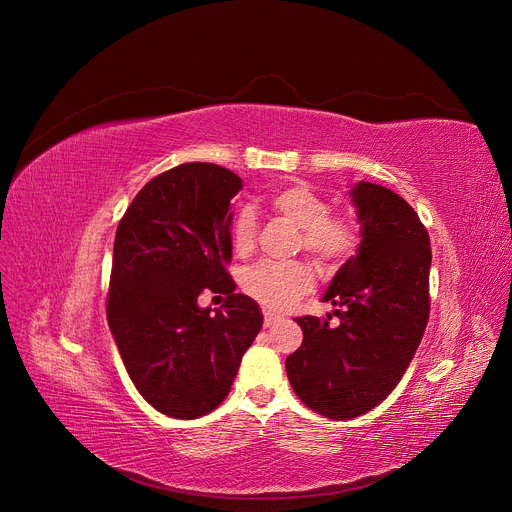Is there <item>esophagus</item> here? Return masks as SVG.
<instances>
[{
  "instance_id": "34e87169",
  "label": "esophagus",
  "mask_w": 512,
  "mask_h": 512,
  "mask_svg": "<svg viewBox=\"0 0 512 512\" xmlns=\"http://www.w3.org/2000/svg\"><path fill=\"white\" fill-rule=\"evenodd\" d=\"M281 322V318L279 316H273V314H269V312H265V328H273L275 324H279Z\"/></svg>"
}]
</instances>
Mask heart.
<instances>
[{
  "mask_svg": "<svg viewBox=\"0 0 512 512\" xmlns=\"http://www.w3.org/2000/svg\"><path fill=\"white\" fill-rule=\"evenodd\" d=\"M271 208L285 221L302 229L300 247L306 249L322 267L342 265L360 243V223L352 214L330 212V204L306 184H287L269 198ZM233 249L239 257H249L257 243V216L245 206L231 227ZM314 275L300 261L275 263L259 261L241 273L245 294L267 308H287L312 287Z\"/></svg>",
  "mask_w": 512,
  "mask_h": 512,
  "instance_id": "b5f03b06",
  "label": "heart"
}]
</instances>
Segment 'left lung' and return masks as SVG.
<instances>
[{
  "instance_id": "8db88e82",
  "label": "left lung",
  "mask_w": 512,
  "mask_h": 512,
  "mask_svg": "<svg viewBox=\"0 0 512 512\" xmlns=\"http://www.w3.org/2000/svg\"><path fill=\"white\" fill-rule=\"evenodd\" d=\"M362 225L358 253L334 275L332 316H302V346L285 358L300 401L328 419H352L387 399L405 375L429 320V235L393 190L354 186Z\"/></svg>"
}]
</instances>
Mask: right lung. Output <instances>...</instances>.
<instances>
[{
    "label": "right lung",
    "instance_id": "1",
    "mask_svg": "<svg viewBox=\"0 0 512 512\" xmlns=\"http://www.w3.org/2000/svg\"><path fill=\"white\" fill-rule=\"evenodd\" d=\"M241 186L223 166L180 164L145 184L117 227L109 328L135 389L176 419H196L227 399L263 326L257 302L235 294L227 271L229 208ZM204 290L228 296L223 311L197 306Z\"/></svg>",
    "mask_w": 512,
    "mask_h": 512
}]
</instances>
